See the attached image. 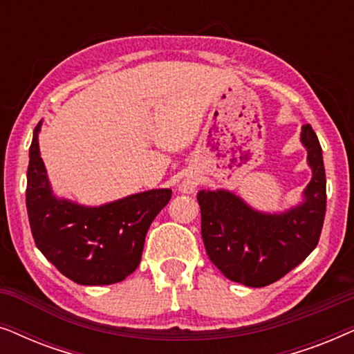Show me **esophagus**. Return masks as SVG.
Masks as SVG:
<instances>
[{
  "mask_svg": "<svg viewBox=\"0 0 354 354\" xmlns=\"http://www.w3.org/2000/svg\"><path fill=\"white\" fill-rule=\"evenodd\" d=\"M196 187H198V178L193 176L183 178V182L180 183V190L183 193H193L196 190Z\"/></svg>",
  "mask_w": 354,
  "mask_h": 354,
  "instance_id": "34e87169",
  "label": "esophagus"
}]
</instances>
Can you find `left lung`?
<instances>
[{
    "label": "left lung",
    "mask_w": 354,
    "mask_h": 354,
    "mask_svg": "<svg viewBox=\"0 0 354 354\" xmlns=\"http://www.w3.org/2000/svg\"><path fill=\"white\" fill-rule=\"evenodd\" d=\"M301 142L308 149L313 178L304 203L283 214L251 209L234 193H198L201 236L211 263L234 282L266 287L308 258L321 236L327 207L326 169L317 135L303 125Z\"/></svg>",
    "instance_id": "8db88e82"
}]
</instances>
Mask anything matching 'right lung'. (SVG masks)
Returning a JSON list of instances; mask_svg holds the SVG:
<instances>
[{"label":"right lung","instance_id":"obj_1","mask_svg":"<svg viewBox=\"0 0 354 354\" xmlns=\"http://www.w3.org/2000/svg\"><path fill=\"white\" fill-rule=\"evenodd\" d=\"M33 130L27 169V214L37 248L80 285H111L137 269L145 236L154 217L171 200L169 188L149 190L100 207L57 200L48 183Z\"/></svg>","mask_w":354,"mask_h":354}]
</instances>
